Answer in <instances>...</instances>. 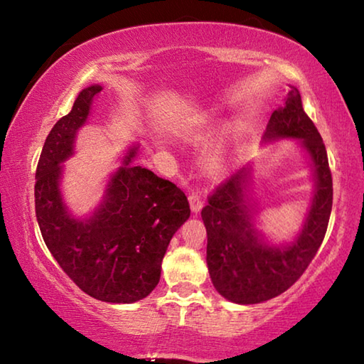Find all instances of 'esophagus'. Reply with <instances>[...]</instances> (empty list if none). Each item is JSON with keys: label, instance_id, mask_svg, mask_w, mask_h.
<instances>
[{"label": "esophagus", "instance_id": "1", "mask_svg": "<svg viewBox=\"0 0 364 364\" xmlns=\"http://www.w3.org/2000/svg\"><path fill=\"white\" fill-rule=\"evenodd\" d=\"M189 205H191V210H193V213H199L202 210V207H204V202H202V197L200 194H191L189 197Z\"/></svg>", "mask_w": 364, "mask_h": 364}]
</instances>
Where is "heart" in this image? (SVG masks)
I'll use <instances>...</instances> for the list:
<instances>
[{"label": "heart", "mask_w": 364, "mask_h": 364, "mask_svg": "<svg viewBox=\"0 0 364 364\" xmlns=\"http://www.w3.org/2000/svg\"><path fill=\"white\" fill-rule=\"evenodd\" d=\"M236 134L237 132L232 128V130H230V134H226L220 143L215 144L212 149L208 151L205 157V165L208 170L213 171V173H220L221 170L226 168V165L231 159V151L234 141H236Z\"/></svg>", "instance_id": "1"}]
</instances>
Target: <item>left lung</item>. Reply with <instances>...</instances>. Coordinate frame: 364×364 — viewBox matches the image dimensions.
<instances>
[{
    "mask_svg": "<svg viewBox=\"0 0 364 364\" xmlns=\"http://www.w3.org/2000/svg\"><path fill=\"white\" fill-rule=\"evenodd\" d=\"M295 139L305 151L313 194L299 231L291 241L273 242L258 228L254 164H247L208 197L202 208L207 230V267L221 297L239 305L262 304L286 292L316 255L328 230L332 178L328 154L301 97L289 85L282 107L271 114L263 144Z\"/></svg>",
    "mask_w": 364,
    "mask_h": 364,
    "instance_id": "1",
    "label": "left lung"
}]
</instances>
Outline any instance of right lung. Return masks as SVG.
I'll use <instances>...</instances> for the list:
<instances>
[{
  "instance_id": "obj_1",
  "label": "right lung",
  "mask_w": 364,
  "mask_h": 364,
  "mask_svg": "<svg viewBox=\"0 0 364 364\" xmlns=\"http://www.w3.org/2000/svg\"><path fill=\"white\" fill-rule=\"evenodd\" d=\"M101 90L90 85L80 91L49 132L35 175V212L46 247L85 294L133 304L159 284L165 252L191 210L176 184L133 165L138 144L128 147L93 212L75 215L65 204L63 164L75 154L77 134Z\"/></svg>"
}]
</instances>
